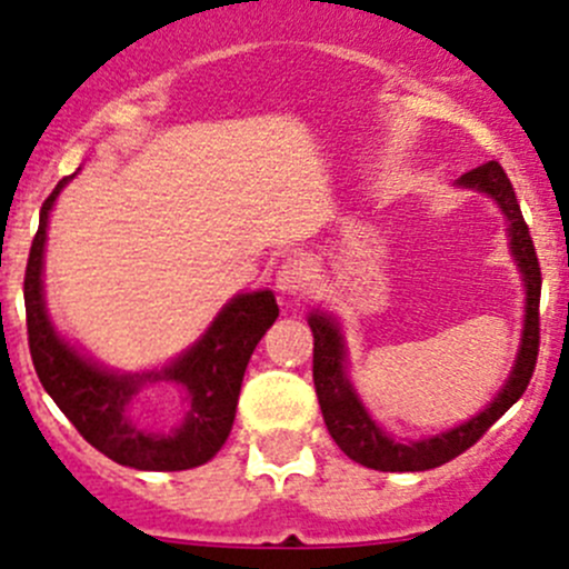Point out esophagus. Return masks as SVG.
<instances>
[{"mask_svg": "<svg viewBox=\"0 0 569 569\" xmlns=\"http://www.w3.org/2000/svg\"><path fill=\"white\" fill-rule=\"evenodd\" d=\"M311 280V267L302 256H291L278 269V289L289 297H300Z\"/></svg>", "mask_w": 569, "mask_h": 569, "instance_id": "obj_1", "label": "esophagus"}]
</instances>
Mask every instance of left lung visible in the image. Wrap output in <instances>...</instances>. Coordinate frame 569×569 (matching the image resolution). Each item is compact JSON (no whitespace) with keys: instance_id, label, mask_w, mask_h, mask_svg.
<instances>
[{"instance_id":"1","label":"left lung","mask_w":569,"mask_h":569,"mask_svg":"<svg viewBox=\"0 0 569 569\" xmlns=\"http://www.w3.org/2000/svg\"><path fill=\"white\" fill-rule=\"evenodd\" d=\"M462 187L481 189V192L492 194L501 206V211L509 220V237H512V252L518 258V267L526 280V330L523 343H520L518 363H515L512 377L503 386V391L496 396L485 412L470 418L462 427L449 429L443 435L421 440V443H393L380 427L369 418L363 405L355 396L352 386L343 371V343L338 336V327L327 317L313 313L308 319L313 330V386H317L321 416H325L327 432L338 443V449L349 457V460L366 465L375 470H429L438 465L455 460L462 451H468L520 396L529 388L533 366H537L539 355V289H542V274H539V258L533 250L531 231L523 220L518 198L509 176L503 173L501 164L492 162L479 164L476 170L460 178Z\"/></svg>"}]
</instances>
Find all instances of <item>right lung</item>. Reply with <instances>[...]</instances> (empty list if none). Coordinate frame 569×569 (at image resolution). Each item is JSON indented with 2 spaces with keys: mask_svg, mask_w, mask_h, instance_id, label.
Returning a JSON list of instances; mask_svg holds the SVG:
<instances>
[{
  "mask_svg": "<svg viewBox=\"0 0 569 569\" xmlns=\"http://www.w3.org/2000/svg\"><path fill=\"white\" fill-rule=\"evenodd\" d=\"M43 200L24 272L27 341L40 386L90 446L118 465L137 470H187L209 462L228 440L237 416L242 377L263 332L278 319L272 291L239 295L183 358L159 375H109L60 341L43 308V242L49 209ZM162 379L148 397L141 388Z\"/></svg>",
  "mask_w": 569,
  "mask_h": 569,
  "instance_id": "add662e5",
  "label": "right lung"
}]
</instances>
